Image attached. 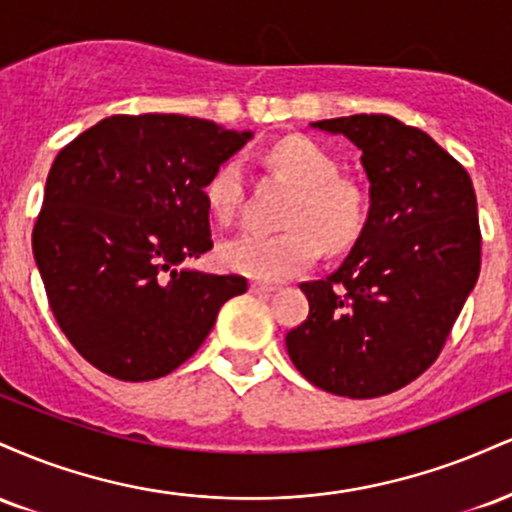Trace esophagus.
<instances>
[{"label": "esophagus", "mask_w": 512, "mask_h": 512, "mask_svg": "<svg viewBox=\"0 0 512 512\" xmlns=\"http://www.w3.org/2000/svg\"><path fill=\"white\" fill-rule=\"evenodd\" d=\"M250 291L255 293V296H269V293L276 291V286L274 284H264V281H252Z\"/></svg>", "instance_id": "obj_1"}]
</instances>
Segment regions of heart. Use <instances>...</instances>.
I'll use <instances>...</instances> for the list:
<instances>
[{
  "mask_svg": "<svg viewBox=\"0 0 512 512\" xmlns=\"http://www.w3.org/2000/svg\"><path fill=\"white\" fill-rule=\"evenodd\" d=\"M267 163L293 185L274 233L245 231L219 248L231 272L262 281H284L308 269L322 248H351L366 223V195L354 180L337 175L330 154L305 137H286L267 151ZM204 202L219 223H231L245 202V175L238 158H226L204 182Z\"/></svg>",
  "mask_w": 512,
  "mask_h": 512,
  "instance_id": "1",
  "label": "heart"
}]
</instances>
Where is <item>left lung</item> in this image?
I'll return each instance as SVG.
<instances>
[{
  "label": "left lung",
  "mask_w": 512,
  "mask_h": 512,
  "mask_svg": "<svg viewBox=\"0 0 512 512\" xmlns=\"http://www.w3.org/2000/svg\"><path fill=\"white\" fill-rule=\"evenodd\" d=\"M313 127L361 149L370 209L337 272L301 284L310 313L286 334V349L320 390L383 397L436 363L477 284V195L460 161L397 117L349 115Z\"/></svg>",
  "instance_id": "8db88e82"
}]
</instances>
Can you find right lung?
<instances>
[{
	"mask_svg": "<svg viewBox=\"0 0 512 512\" xmlns=\"http://www.w3.org/2000/svg\"><path fill=\"white\" fill-rule=\"evenodd\" d=\"M250 139L185 115H113L52 163L33 255L64 337L101 373L144 383L182 366L238 274L178 269L214 248L204 182Z\"/></svg>",
	"mask_w": 512,
	"mask_h": 512,
	"instance_id": "1",
	"label": "right lung"
}]
</instances>
